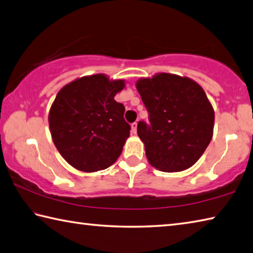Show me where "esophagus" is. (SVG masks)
Segmentation results:
<instances>
[{"label":"esophagus","instance_id":"34e87169","mask_svg":"<svg viewBox=\"0 0 253 253\" xmlns=\"http://www.w3.org/2000/svg\"><path fill=\"white\" fill-rule=\"evenodd\" d=\"M131 131L134 132V134H136L137 132V123L136 122L131 124Z\"/></svg>","mask_w":253,"mask_h":253}]
</instances>
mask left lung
<instances>
[{
    "instance_id": "obj_1",
    "label": "left lung",
    "mask_w": 253,
    "mask_h": 253,
    "mask_svg": "<svg viewBox=\"0 0 253 253\" xmlns=\"http://www.w3.org/2000/svg\"><path fill=\"white\" fill-rule=\"evenodd\" d=\"M149 123L138 122L149 164L182 171L197 163L212 138L214 112L205 90L188 77L160 73L136 84Z\"/></svg>"
}]
</instances>
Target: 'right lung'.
<instances>
[{"label": "right lung", "mask_w": 253, "mask_h": 253, "mask_svg": "<svg viewBox=\"0 0 253 253\" xmlns=\"http://www.w3.org/2000/svg\"><path fill=\"white\" fill-rule=\"evenodd\" d=\"M125 82L106 75L85 76L63 87L50 107V135L59 154L81 171L108 168L130 134L125 106L114 99Z\"/></svg>", "instance_id": "add662e5"}]
</instances>
